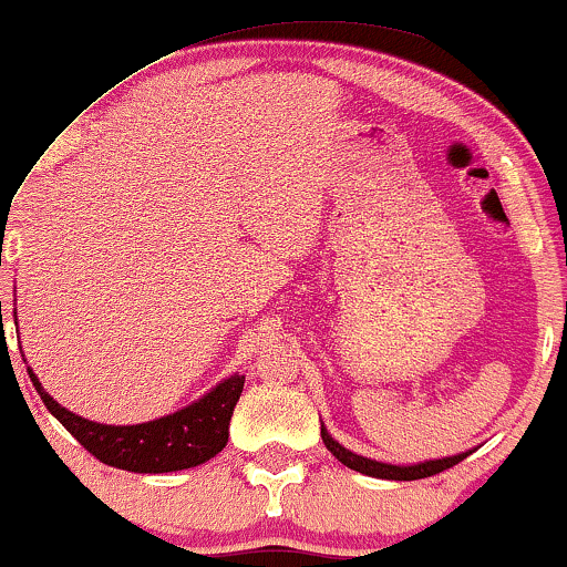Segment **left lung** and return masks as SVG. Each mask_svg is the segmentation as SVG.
Masks as SVG:
<instances>
[{
  "label": "left lung",
  "mask_w": 567,
  "mask_h": 567,
  "mask_svg": "<svg viewBox=\"0 0 567 567\" xmlns=\"http://www.w3.org/2000/svg\"><path fill=\"white\" fill-rule=\"evenodd\" d=\"M321 437H323V445L326 449L334 454L339 462L344 464V467L355 470V472H363V475L369 477H382V481H422V477H432L437 475V472L443 470H451L454 464L462 462V458H467V454H458V456H449V458H435V462H422V464H411V467H395V464H382V462H374V458H365V456H358L352 454V451L342 449L334 437L326 432V427L321 424Z\"/></svg>",
  "instance_id": "8db88e82"
}]
</instances>
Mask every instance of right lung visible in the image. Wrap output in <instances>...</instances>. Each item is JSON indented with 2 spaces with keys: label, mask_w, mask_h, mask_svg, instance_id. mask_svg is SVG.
<instances>
[{
  "label": "right lung",
  "mask_w": 567,
  "mask_h": 567,
  "mask_svg": "<svg viewBox=\"0 0 567 567\" xmlns=\"http://www.w3.org/2000/svg\"><path fill=\"white\" fill-rule=\"evenodd\" d=\"M29 377L50 414L103 464L126 472H158L190 470L209 462L228 443L233 409L244 390V377H230L217 384L202 401L177 411V414L156 419V422L132 424V427H111L90 419L71 414L69 409L52 401L42 390L39 379L29 369Z\"/></svg>",
  "instance_id": "add662e5"
}]
</instances>
